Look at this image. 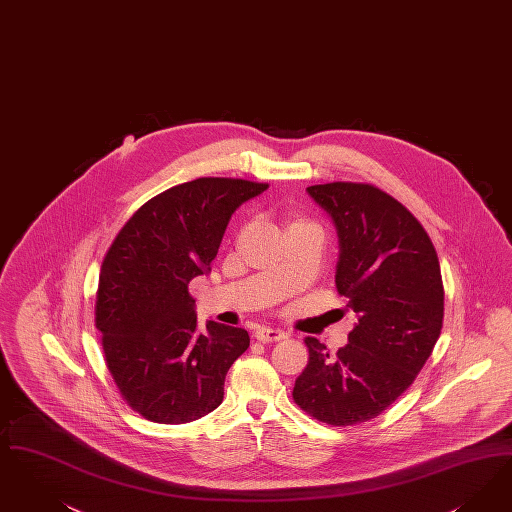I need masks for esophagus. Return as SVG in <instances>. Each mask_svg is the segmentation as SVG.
I'll use <instances>...</instances> for the list:
<instances>
[{
    "label": "esophagus",
    "instance_id": "obj_1",
    "mask_svg": "<svg viewBox=\"0 0 512 512\" xmlns=\"http://www.w3.org/2000/svg\"><path fill=\"white\" fill-rule=\"evenodd\" d=\"M255 339L261 343H276V341L287 339V333L282 329L259 328L255 331Z\"/></svg>",
    "mask_w": 512,
    "mask_h": 512
}]
</instances>
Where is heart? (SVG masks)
Masks as SVG:
<instances>
[{
    "instance_id": "1",
    "label": "heart",
    "mask_w": 512,
    "mask_h": 512,
    "mask_svg": "<svg viewBox=\"0 0 512 512\" xmlns=\"http://www.w3.org/2000/svg\"><path fill=\"white\" fill-rule=\"evenodd\" d=\"M295 223H307V221H295Z\"/></svg>"
}]
</instances>
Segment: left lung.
Segmentation results:
<instances>
[{
  "mask_svg": "<svg viewBox=\"0 0 512 512\" xmlns=\"http://www.w3.org/2000/svg\"><path fill=\"white\" fill-rule=\"evenodd\" d=\"M307 190L337 226L335 284L358 324L335 354L305 339L293 400L326 425L348 427L381 415L415 381L440 337L444 284L427 230L390 194L343 181Z\"/></svg>",
  "mask_w": 512,
  "mask_h": 512,
  "instance_id": "1",
  "label": "left lung"
}]
</instances>
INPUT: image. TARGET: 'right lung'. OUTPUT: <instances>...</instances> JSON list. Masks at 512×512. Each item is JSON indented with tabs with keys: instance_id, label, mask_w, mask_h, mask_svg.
Returning a JSON list of instances; mask_svg holds the SVG:
<instances>
[{
	"instance_id": "obj_1",
	"label": "right lung",
	"mask_w": 512,
	"mask_h": 512,
	"mask_svg": "<svg viewBox=\"0 0 512 512\" xmlns=\"http://www.w3.org/2000/svg\"><path fill=\"white\" fill-rule=\"evenodd\" d=\"M266 183L200 177L141 205L104 255L95 326L127 406L164 425L219 408L226 371L249 347L246 329L196 326L192 278L209 270L238 205Z\"/></svg>"
}]
</instances>
